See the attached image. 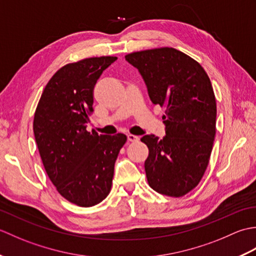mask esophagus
Segmentation results:
<instances>
[{"mask_svg": "<svg viewBox=\"0 0 256 256\" xmlns=\"http://www.w3.org/2000/svg\"><path fill=\"white\" fill-rule=\"evenodd\" d=\"M138 140H140V138L136 136V135H133V134H128V142H138Z\"/></svg>", "mask_w": 256, "mask_h": 256, "instance_id": "34e87169", "label": "esophagus"}]
</instances>
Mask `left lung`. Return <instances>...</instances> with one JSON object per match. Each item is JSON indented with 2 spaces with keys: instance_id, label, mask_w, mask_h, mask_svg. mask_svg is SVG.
<instances>
[{
  "instance_id": "8db88e82",
  "label": "left lung",
  "mask_w": 256,
  "mask_h": 256,
  "mask_svg": "<svg viewBox=\"0 0 256 256\" xmlns=\"http://www.w3.org/2000/svg\"><path fill=\"white\" fill-rule=\"evenodd\" d=\"M150 101L165 106L166 136L140 138L148 148L145 172L150 186L170 197H182L202 178L216 135V103L208 74L200 64L175 48L128 54Z\"/></svg>"
}]
</instances>
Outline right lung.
Here are the masks:
<instances>
[{
  "mask_svg": "<svg viewBox=\"0 0 256 256\" xmlns=\"http://www.w3.org/2000/svg\"><path fill=\"white\" fill-rule=\"evenodd\" d=\"M116 59L94 57L64 66L48 81L35 111L32 128L47 175L64 199L80 206L106 198L126 142L121 133L86 131L96 80Z\"/></svg>",
  "mask_w": 256,
  "mask_h": 256,
  "instance_id": "obj_1",
  "label": "right lung"
}]
</instances>
